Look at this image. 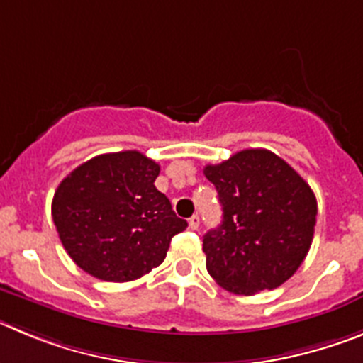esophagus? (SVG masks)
I'll return each instance as SVG.
<instances>
[{
	"instance_id": "1",
	"label": "esophagus",
	"mask_w": 363,
	"mask_h": 363,
	"mask_svg": "<svg viewBox=\"0 0 363 363\" xmlns=\"http://www.w3.org/2000/svg\"><path fill=\"white\" fill-rule=\"evenodd\" d=\"M198 227H200V216H196V214H194V216L189 218V229L196 230Z\"/></svg>"
}]
</instances>
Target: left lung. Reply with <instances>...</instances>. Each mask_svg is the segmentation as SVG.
<instances>
[{
  "instance_id": "obj_1",
  "label": "left lung",
  "mask_w": 363,
  "mask_h": 363,
  "mask_svg": "<svg viewBox=\"0 0 363 363\" xmlns=\"http://www.w3.org/2000/svg\"><path fill=\"white\" fill-rule=\"evenodd\" d=\"M223 220L203 236L207 271L234 294L271 291L289 280L309 252L316 198L293 167L267 149H245L207 165Z\"/></svg>"
}]
</instances>
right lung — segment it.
Returning a JSON list of instances; mask_svg holds the SVG:
<instances>
[{"label":"right lung","mask_w":363,"mask_h":363,"mask_svg":"<svg viewBox=\"0 0 363 363\" xmlns=\"http://www.w3.org/2000/svg\"><path fill=\"white\" fill-rule=\"evenodd\" d=\"M160 165L138 150L99 154L76 167L52 198V220L74 264L105 281L158 267L187 221L154 185Z\"/></svg>","instance_id":"obj_1"}]
</instances>
